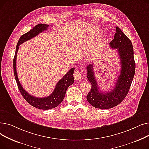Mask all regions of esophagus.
Listing matches in <instances>:
<instances>
[{
    "instance_id": "obj_1",
    "label": "esophagus",
    "mask_w": 149,
    "mask_h": 149,
    "mask_svg": "<svg viewBox=\"0 0 149 149\" xmlns=\"http://www.w3.org/2000/svg\"><path fill=\"white\" fill-rule=\"evenodd\" d=\"M74 79H75L76 80H80V79H81V72L79 70L75 69V72H74Z\"/></svg>"
}]
</instances>
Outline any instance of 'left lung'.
Returning a JSON list of instances; mask_svg holds the SVG:
<instances>
[{
    "mask_svg": "<svg viewBox=\"0 0 149 149\" xmlns=\"http://www.w3.org/2000/svg\"><path fill=\"white\" fill-rule=\"evenodd\" d=\"M114 38L109 43L116 49L121 62L120 74L115 88L110 92L100 91L93 72L92 64L87 66V78L91 83V89L86 98L88 102L98 109H110L118 105L126 97L135 72L134 48L129 38L118 27H116Z\"/></svg>",
    "mask_w": 149,
    "mask_h": 149,
    "instance_id": "1",
    "label": "left lung"
}]
</instances>
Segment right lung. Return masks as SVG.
Segmentation results:
<instances>
[{
    "instance_id": "right-lung-1",
    "label": "right lung",
    "mask_w": 149,
    "mask_h": 149,
    "mask_svg": "<svg viewBox=\"0 0 149 149\" xmlns=\"http://www.w3.org/2000/svg\"><path fill=\"white\" fill-rule=\"evenodd\" d=\"M49 25L40 23L35 26L32 29H31L28 33L22 35L18 41L16 49H15V56L13 59V68L14 74L15 81L17 82V86L23 97L25 99L27 102L36 108L43 109V110H48L58 106L63 100L67 89L74 83V72L75 68H71L66 74H65L62 79L57 83L53 92L51 94L46 97L38 98L31 95L23 88L19 80L16 70V57L17 53L19 49L20 45L25 42L30 40L32 38L36 37L39 33L46 30L48 28Z\"/></svg>"
}]
</instances>
